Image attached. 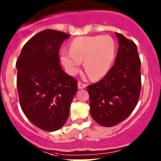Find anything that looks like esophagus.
<instances>
[{
	"mask_svg": "<svg viewBox=\"0 0 161 161\" xmlns=\"http://www.w3.org/2000/svg\"><path fill=\"white\" fill-rule=\"evenodd\" d=\"M87 86V85L86 83H82V82H78V87L79 89H84Z\"/></svg>",
	"mask_w": 161,
	"mask_h": 161,
	"instance_id": "obj_1",
	"label": "esophagus"
}]
</instances>
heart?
<instances>
[{"label": "heart", "mask_w": 161, "mask_h": 161, "mask_svg": "<svg viewBox=\"0 0 161 161\" xmlns=\"http://www.w3.org/2000/svg\"><path fill=\"white\" fill-rule=\"evenodd\" d=\"M115 43L110 36H81L72 40L70 50L61 51V61L67 72L75 75L81 62L92 79L108 73L115 58Z\"/></svg>", "instance_id": "1"}]
</instances>
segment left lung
Segmentation results:
<instances>
[{"label": "left lung", "instance_id": "8db88e82", "mask_svg": "<svg viewBox=\"0 0 161 161\" xmlns=\"http://www.w3.org/2000/svg\"><path fill=\"white\" fill-rule=\"evenodd\" d=\"M118 39L114 64L106 75L87 87L90 113L103 127H112L128 118L137 105L141 92V61L132 40L115 32Z\"/></svg>", "mask_w": 161, "mask_h": 161}]
</instances>
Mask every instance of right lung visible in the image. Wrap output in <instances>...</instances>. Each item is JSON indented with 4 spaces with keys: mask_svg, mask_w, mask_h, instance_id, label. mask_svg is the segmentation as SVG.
<instances>
[{
    "mask_svg": "<svg viewBox=\"0 0 161 161\" xmlns=\"http://www.w3.org/2000/svg\"><path fill=\"white\" fill-rule=\"evenodd\" d=\"M65 32L45 30L24 45L16 61L19 103L26 118L47 131L61 129L78 90V82L60 65L59 50Z\"/></svg>",
    "mask_w": 161,
    "mask_h": 161,
    "instance_id": "1",
    "label": "right lung"
}]
</instances>
